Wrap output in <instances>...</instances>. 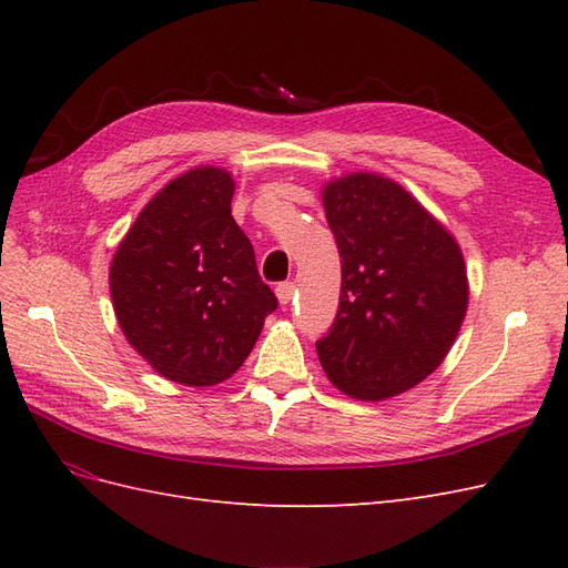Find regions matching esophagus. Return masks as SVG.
Wrapping results in <instances>:
<instances>
[{
	"label": "esophagus",
	"instance_id": "obj_1",
	"mask_svg": "<svg viewBox=\"0 0 568 568\" xmlns=\"http://www.w3.org/2000/svg\"><path fill=\"white\" fill-rule=\"evenodd\" d=\"M277 298H280V303L282 305H288L291 301H294V294H296V284L294 282H282V284H277Z\"/></svg>",
	"mask_w": 568,
	"mask_h": 568
}]
</instances>
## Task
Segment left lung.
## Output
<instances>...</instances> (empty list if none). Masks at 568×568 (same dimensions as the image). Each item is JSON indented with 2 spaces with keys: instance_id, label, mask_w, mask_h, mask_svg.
Returning <instances> with one entry per match:
<instances>
[{
  "instance_id": "obj_1",
  "label": "left lung",
  "mask_w": 568,
  "mask_h": 568,
  "mask_svg": "<svg viewBox=\"0 0 568 568\" xmlns=\"http://www.w3.org/2000/svg\"><path fill=\"white\" fill-rule=\"evenodd\" d=\"M341 255L334 326L317 341L329 382L379 403L422 384L450 353L469 305L455 236L405 186L348 173L322 186Z\"/></svg>"
}]
</instances>
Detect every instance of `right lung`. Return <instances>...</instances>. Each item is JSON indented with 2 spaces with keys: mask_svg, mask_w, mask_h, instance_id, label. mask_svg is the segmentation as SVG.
I'll return each mask as SVG.
<instances>
[{
  "mask_svg": "<svg viewBox=\"0 0 568 568\" xmlns=\"http://www.w3.org/2000/svg\"><path fill=\"white\" fill-rule=\"evenodd\" d=\"M234 189L230 170L217 165L170 180L136 215L109 267L128 343L182 386L230 379L277 307L232 217Z\"/></svg>",
  "mask_w": 568,
  "mask_h": 568,
  "instance_id": "1",
  "label": "right lung"
}]
</instances>
